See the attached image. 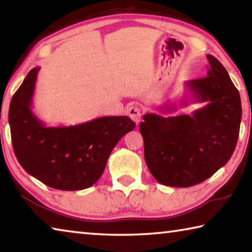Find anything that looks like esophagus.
<instances>
[{"instance_id": "esophagus-1", "label": "esophagus", "mask_w": 252, "mask_h": 252, "mask_svg": "<svg viewBox=\"0 0 252 252\" xmlns=\"http://www.w3.org/2000/svg\"><path fill=\"white\" fill-rule=\"evenodd\" d=\"M127 113H129V117L136 123V125H138V123H140V121H141L142 110H141V108H140V106H138V105L130 106V108L127 109Z\"/></svg>"}]
</instances>
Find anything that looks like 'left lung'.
<instances>
[{"mask_svg":"<svg viewBox=\"0 0 252 252\" xmlns=\"http://www.w3.org/2000/svg\"><path fill=\"white\" fill-rule=\"evenodd\" d=\"M207 76L187 82L180 106L207 102L191 116L164 118L147 113L140 123L144 159L158 182L169 187H191L201 183L227 163L236 149L241 122L240 94L224 66L207 55ZM165 112L177 105H165Z\"/></svg>","mask_w":252,"mask_h":252,"instance_id":"obj_1","label":"left lung"}]
</instances>
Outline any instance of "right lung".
Instances as JSON below:
<instances>
[{
	"instance_id": "right-lung-1",
	"label": "right lung",
	"mask_w": 252,
	"mask_h": 252,
	"mask_svg": "<svg viewBox=\"0 0 252 252\" xmlns=\"http://www.w3.org/2000/svg\"><path fill=\"white\" fill-rule=\"evenodd\" d=\"M40 67H33L8 110L16 159L30 176L58 190L91 187L103 173L113 148L134 129L129 117H101L70 126H46L32 112Z\"/></svg>"
}]
</instances>
